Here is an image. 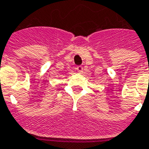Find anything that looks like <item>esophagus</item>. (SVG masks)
Returning <instances> with one entry per match:
<instances>
[{
	"instance_id": "obj_1",
	"label": "esophagus",
	"mask_w": 149,
	"mask_h": 149,
	"mask_svg": "<svg viewBox=\"0 0 149 149\" xmlns=\"http://www.w3.org/2000/svg\"><path fill=\"white\" fill-rule=\"evenodd\" d=\"M83 70H84V68H83L82 66H80V65H79V66L77 67V71L78 72H79V73H82Z\"/></svg>"
}]
</instances>
